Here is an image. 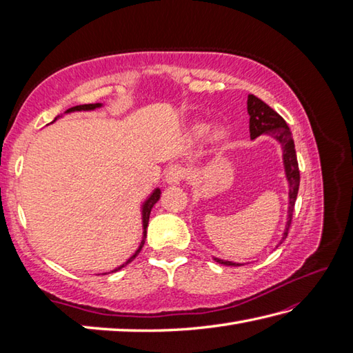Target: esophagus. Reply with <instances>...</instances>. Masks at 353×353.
I'll return each instance as SVG.
<instances>
[{"mask_svg": "<svg viewBox=\"0 0 353 353\" xmlns=\"http://www.w3.org/2000/svg\"><path fill=\"white\" fill-rule=\"evenodd\" d=\"M186 176V170L182 165H171V167L165 172V182L168 185H179Z\"/></svg>", "mask_w": 353, "mask_h": 353, "instance_id": "esophagus-1", "label": "esophagus"}]
</instances>
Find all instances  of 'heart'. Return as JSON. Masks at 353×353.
<instances>
[{
	"label": "heart",
	"mask_w": 353,
	"mask_h": 353,
	"mask_svg": "<svg viewBox=\"0 0 353 353\" xmlns=\"http://www.w3.org/2000/svg\"><path fill=\"white\" fill-rule=\"evenodd\" d=\"M206 132H208V127L203 125V124H201V125H196V127H194V129H192V133L196 134L197 138L205 137ZM214 138H215L216 141H221V139L226 138V132H224L223 129H216V130L214 132Z\"/></svg>",
	"instance_id": "b5f03b06"
}]
</instances>
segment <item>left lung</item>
<instances>
[{"label": "left lung", "instance_id": "obj_1", "mask_svg": "<svg viewBox=\"0 0 353 353\" xmlns=\"http://www.w3.org/2000/svg\"><path fill=\"white\" fill-rule=\"evenodd\" d=\"M247 114L250 117L249 121V130H250V139H256L261 134H267V137L273 138L277 144L282 148V161H283V170H285V177H287L288 182V212H287V221H285V229L282 234V239L279 244L288 235V229L292 219V212H294V203L297 199V191H299V182H301V172H299V163H297V156H296V148H294V141H292L290 127L285 123V119L274 112L272 108L265 104L258 97L249 95L247 99ZM277 244L276 247H279ZM214 261L219 262L223 265H243L239 262L234 261H226L215 258Z\"/></svg>", "mask_w": 353, "mask_h": 353}]
</instances>
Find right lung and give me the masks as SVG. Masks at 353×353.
<instances>
[{"label": "right lung", "instance_id": "obj_1", "mask_svg": "<svg viewBox=\"0 0 353 353\" xmlns=\"http://www.w3.org/2000/svg\"><path fill=\"white\" fill-rule=\"evenodd\" d=\"M100 108H103V103H94V104H80V106H74V108H70L68 110H65V114H72V112H91V110H95V109H100ZM62 115H59V117H56L54 118V121L56 119H59L61 118ZM52 121V123H54ZM161 199V190L159 188H154L153 190V192L150 194V196L144 200V203L141 205V219H142V239H141V244H139V247L137 249V252H134L132 256L127 259L124 264H121L119 267H117L115 270H112V272H108V273H103V274H109V273H115V272H118V270H121L123 267H125L127 264H130V262L138 256V253L141 252V249H142V245H144V243H145V238H147V226H148V220H150V212H152V209H153V206L157 203V200Z\"/></svg>", "mask_w": 353, "mask_h": 353}]
</instances>
